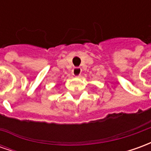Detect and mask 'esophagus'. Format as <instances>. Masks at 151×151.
Here are the masks:
<instances>
[{
    "mask_svg": "<svg viewBox=\"0 0 151 151\" xmlns=\"http://www.w3.org/2000/svg\"><path fill=\"white\" fill-rule=\"evenodd\" d=\"M73 75H74L75 77H78L81 75V73H82V69L80 67H74L73 69Z\"/></svg>",
    "mask_w": 151,
    "mask_h": 151,
    "instance_id": "obj_1",
    "label": "esophagus"
}]
</instances>
